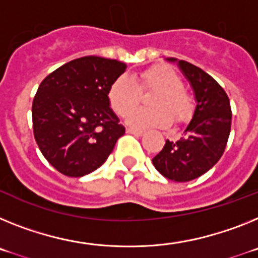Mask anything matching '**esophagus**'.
Instances as JSON below:
<instances>
[{
    "label": "esophagus",
    "mask_w": 258,
    "mask_h": 258,
    "mask_svg": "<svg viewBox=\"0 0 258 258\" xmlns=\"http://www.w3.org/2000/svg\"><path fill=\"white\" fill-rule=\"evenodd\" d=\"M127 132H128V134H132V135H135V136L144 135V131H142V130H138V128H127Z\"/></svg>",
    "instance_id": "1"
}]
</instances>
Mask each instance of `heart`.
<instances>
[{"instance_id":"heart-1","label":"heart","mask_w":258,"mask_h":258,"mask_svg":"<svg viewBox=\"0 0 258 258\" xmlns=\"http://www.w3.org/2000/svg\"><path fill=\"white\" fill-rule=\"evenodd\" d=\"M154 90L148 99L152 108L132 110L137 106L142 91ZM107 101L114 113L127 115V123L139 128H163L171 123L187 122L195 111L192 96L184 89L182 76L169 66H151L134 79L130 75L118 76L107 91Z\"/></svg>"}]
</instances>
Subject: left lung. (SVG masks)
I'll return each mask as SVG.
<instances>
[{
	"label": "left lung",
	"instance_id": "obj_1",
	"mask_svg": "<svg viewBox=\"0 0 258 258\" xmlns=\"http://www.w3.org/2000/svg\"><path fill=\"white\" fill-rule=\"evenodd\" d=\"M178 64L194 88L196 109L182 138L178 142L166 140L152 162L165 178L189 182L222 157L231 131V106L225 89L209 74L183 59Z\"/></svg>",
	"mask_w": 258,
	"mask_h": 258
}]
</instances>
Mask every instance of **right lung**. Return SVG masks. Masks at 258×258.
I'll use <instances>...</instances> for the list:
<instances>
[{
	"label": "right lung",
	"mask_w": 258,
	"mask_h": 258,
	"mask_svg": "<svg viewBox=\"0 0 258 258\" xmlns=\"http://www.w3.org/2000/svg\"><path fill=\"white\" fill-rule=\"evenodd\" d=\"M126 67L87 55L58 67L39 86L32 102L33 135L42 156L63 175L95 171L126 131L107 101L109 87Z\"/></svg>",
	"instance_id": "right-lung-1"
}]
</instances>
